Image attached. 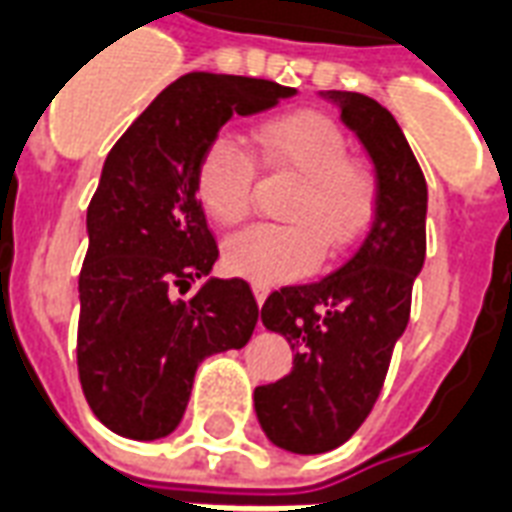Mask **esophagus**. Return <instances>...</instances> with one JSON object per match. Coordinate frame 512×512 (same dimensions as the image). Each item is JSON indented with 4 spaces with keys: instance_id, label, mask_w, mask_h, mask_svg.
Segmentation results:
<instances>
[{
    "instance_id": "esophagus-1",
    "label": "esophagus",
    "mask_w": 512,
    "mask_h": 512,
    "mask_svg": "<svg viewBox=\"0 0 512 512\" xmlns=\"http://www.w3.org/2000/svg\"><path fill=\"white\" fill-rule=\"evenodd\" d=\"M252 293H255L257 306H263V301L268 298V285H260V282H255V285H252Z\"/></svg>"
}]
</instances>
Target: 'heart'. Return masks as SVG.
I'll return each instance as SVG.
<instances>
[{"instance_id":"obj_1","label":"heart","mask_w":512,"mask_h":512,"mask_svg":"<svg viewBox=\"0 0 512 512\" xmlns=\"http://www.w3.org/2000/svg\"><path fill=\"white\" fill-rule=\"evenodd\" d=\"M255 146L268 170L295 176L285 225H252L222 244L230 274L279 285L312 274L320 260L344 255L361 241L377 211V173L352 157L344 130L325 113L295 111L255 127ZM255 160L244 143L217 132L195 162V198L217 225L249 214Z\"/></svg>"}]
</instances>
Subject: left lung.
Wrapping results in <instances>:
<instances>
[{"label": "left lung", "mask_w": 512, "mask_h": 512, "mask_svg": "<svg viewBox=\"0 0 512 512\" xmlns=\"http://www.w3.org/2000/svg\"><path fill=\"white\" fill-rule=\"evenodd\" d=\"M377 170V211L352 257L320 282L274 290L260 309L295 352L282 380L255 388L266 437L290 453H328L369 418L410 323L426 260V179L388 108L358 92H325Z\"/></svg>", "instance_id": "1"}]
</instances>
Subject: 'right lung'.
<instances>
[{
	"label": "right lung",
	"instance_id": "obj_1",
	"mask_svg": "<svg viewBox=\"0 0 512 512\" xmlns=\"http://www.w3.org/2000/svg\"><path fill=\"white\" fill-rule=\"evenodd\" d=\"M295 89L187 73L162 89L102 165L78 293V377L92 412L130 439H160L187 410L206 355L241 350L257 325L244 279H208L219 257L195 198V162L227 119L268 111Z\"/></svg>",
	"mask_w": 512,
	"mask_h": 512
}]
</instances>
